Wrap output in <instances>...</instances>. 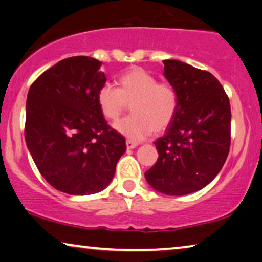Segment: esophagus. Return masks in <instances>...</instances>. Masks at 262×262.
I'll use <instances>...</instances> for the list:
<instances>
[{
	"label": "esophagus",
	"instance_id": "obj_1",
	"mask_svg": "<svg viewBox=\"0 0 262 262\" xmlns=\"http://www.w3.org/2000/svg\"><path fill=\"white\" fill-rule=\"evenodd\" d=\"M138 146V143H136V142H132V140H126V147L127 148H135V147H137Z\"/></svg>",
	"mask_w": 262,
	"mask_h": 262
}]
</instances>
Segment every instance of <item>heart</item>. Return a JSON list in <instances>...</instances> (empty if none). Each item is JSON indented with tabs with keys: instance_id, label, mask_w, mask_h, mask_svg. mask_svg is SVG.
Wrapping results in <instances>:
<instances>
[{
	"instance_id": "1",
	"label": "heart",
	"mask_w": 262,
	"mask_h": 262,
	"mask_svg": "<svg viewBox=\"0 0 262 262\" xmlns=\"http://www.w3.org/2000/svg\"><path fill=\"white\" fill-rule=\"evenodd\" d=\"M117 84L118 88L103 84L97 91V104L108 120H117L130 105L132 115L114 126L120 135L140 140L171 125L179 106L178 92L171 83L158 82L143 68L134 67L119 76Z\"/></svg>"
}]
</instances>
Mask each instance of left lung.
Segmentation results:
<instances>
[{
    "mask_svg": "<svg viewBox=\"0 0 262 262\" xmlns=\"http://www.w3.org/2000/svg\"><path fill=\"white\" fill-rule=\"evenodd\" d=\"M164 76L178 92L179 106L166 134L155 142L158 159L147 183L168 195H185L210 184L231 146V105L211 72L166 59Z\"/></svg>",
    "mask_w": 262,
    "mask_h": 262,
    "instance_id": "1",
    "label": "left lung"
}]
</instances>
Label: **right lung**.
<instances>
[{
  "label": "right lung",
  "mask_w": 262,
  "mask_h": 262,
  "mask_svg": "<svg viewBox=\"0 0 262 262\" xmlns=\"http://www.w3.org/2000/svg\"><path fill=\"white\" fill-rule=\"evenodd\" d=\"M88 56L62 59L31 84L24 136L44 179L56 190L86 195L104 190L126 151L97 104L106 77Z\"/></svg>",
  "instance_id": "add662e5"
}]
</instances>
